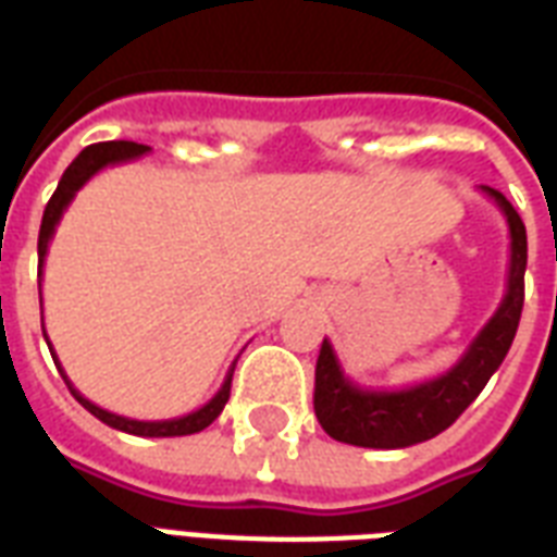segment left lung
<instances>
[{
  "instance_id": "8db88e82",
  "label": "left lung",
  "mask_w": 557,
  "mask_h": 557,
  "mask_svg": "<svg viewBox=\"0 0 557 557\" xmlns=\"http://www.w3.org/2000/svg\"><path fill=\"white\" fill-rule=\"evenodd\" d=\"M500 208L509 225L511 253L506 295L457 364L436 379L398 389H370L349 381L326 338L314 367V416L332 440L358 448H407L433 440L457 422L480 389L488 384L509 352L520 312H523V274H527V225L511 201L494 187H480Z\"/></svg>"
}]
</instances>
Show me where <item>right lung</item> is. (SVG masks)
I'll return each mask as SVG.
<instances>
[{
  "label": "right lung",
  "mask_w": 557,
  "mask_h": 557,
  "mask_svg": "<svg viewBox=\"0 0 557 557\" xmlns=\"http://www.w3.org/2000/svg\"><path fill=\"white\" fill-rule=\"evenodd\" d=\"M150 147H144V144H135V141H103V144H91L86 150L77 156V159L65 168L63 178H60V185H57L54 196L48 199L46 205V213H42V225H39V243H37V253H39V277H42V262H46V253H48V243H51V236H54L57 225H60V219H63L65 208L72 205V199L77 196L86 182H89L95 173H100L103 168H112V164H124V161H133L138 156H147ZM39 306H42V295H39ZM46 344H48V335H46ZM51 349V358H54L57 370L63 375V381L69 384L72 389V396L81 401L91 416H98L100 422L109 424V428H115V431H124V433H133V436H187V433H199L205 431L219 413H222V407H225L227 396H231V379H234V367L227 370L225 381H222V387L213 398H210L208 405H201L199 410H193L187 416H178V419H161V422H141V419H126V416H117V413H109L103 407L91 405L89 398L81 396L74 384L69 381L65 370L60 367L54 356V347L48 344Z\"/></svg>",
  "instance_id": "right-lung-1"
}]
</instances>
